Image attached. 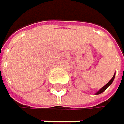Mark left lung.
Masks as SVG:
<instances>
[{"instance_id":"1","label":"left lung","mask_w":124,"mask_h":124,"mask_svg":"<svg viewBox=\"0 0 124 124\" xmlns=\"http://www.w3.org/2000/svg\"><path fill=\"white\" fill-rule=\"evenodd\" d=\"M115 73L114 74V76H113V77H112V78L109 81V82H108L105 86H103L102 88H100V90H99L97 92H96V93H95V95H99V94L102 93L103 91H105L106 90V88H107V87H108L112 84V82H113V81H114V79H115Z\"/></svg>"}]
</instances>
